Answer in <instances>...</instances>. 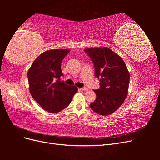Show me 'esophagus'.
Wrapping results in <instances>:
<instances>
[{
	"label": "esophagus",
	"mask_w": 160,
	"mask_h": 160,
	"mask_svg": "<svg viewBox=\"0 0 160 160\" xmlns=\"http://www.w3.org/2000/svg\"><path fill=\"white\" fill-rule=\"evenodd\" d=\"M81 89L82 91H88V88H86V87H84V88H81Z\"/></svg>",
	"instance_id": "1"
}]
</instances>
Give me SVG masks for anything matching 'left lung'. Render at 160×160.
<instances>
[{"instance_id":"obj_1","label":"left lung","mask_w":160,"mask_h":160,"mask_svg":"<svg viewBox=\"0 0 160 160\" xmlns=\"http://www.w3.org/2000/svg\"><path fill=\"white\" fill-rule=\"evenodd\" d=\"M84 51L93 62L95 76L100 82V88L94 90L97 98L90 107L99 115H110L126 98L129 72L122 57L107 47Z\"/></svg>"}]
</instances>
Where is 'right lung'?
<instances>
[{
    "mask_svg": "<svg viewBox=\"0 0 160 160\" xmlns=\"http://www.w3.org/2000/svg\"><path fill=\"white\" fill-rule=\"evenodd\" d=\"M69 52L68 49H53L42 52L34 61L27 73L32 98L52 113L66 108L77 91V87L60 79L63 76L62 61Z\"/></svg>",
    "mask_w": 160,
    "mask_h": 160,
    "instance_id": "1",
    "label": "right lung"
}]
</instances>
